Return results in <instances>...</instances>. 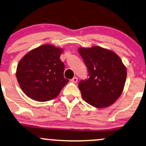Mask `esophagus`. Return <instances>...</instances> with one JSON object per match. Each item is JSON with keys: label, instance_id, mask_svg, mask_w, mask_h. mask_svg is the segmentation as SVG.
Returning a JSON list of instances; mask_svg holds the SVG:
<instances>
[{"label": "esophagus", "instance_id": "34e87169", "mask_svg": "<svg viewBox=\"0 0 146 146\" xmlns=\"http://www.w3.org/2000/svg\"><path fill=\"white\" fill-rule=\"evenodd\" d=\"M71 82L73 83H76L77 82H78V78H77V77H74V78L71 80Z\"/></svg>", "mask_w": 146, "mask_h": 146}]
</instances>
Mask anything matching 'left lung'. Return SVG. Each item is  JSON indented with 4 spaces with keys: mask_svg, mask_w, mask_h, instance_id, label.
<instances>
[{
    "mask_svg": "<svg viewBox=\"0 0 146 146\" xmlns=\"http://www.w3.org/2000/svg\"><path fill=\"white\" fill-rule=\"evenodd\" d=\"M78 52L89 76L78 84L83 100L96 108L110 106L122 94L127 78L122 60L114 52L100 46L80 48Z\"/></svg>",
    "mask_w": 146,
    "mask_h": 146,
    "instance_id": "left-lung-1",
    "label": "left lung"
}]
</instances>
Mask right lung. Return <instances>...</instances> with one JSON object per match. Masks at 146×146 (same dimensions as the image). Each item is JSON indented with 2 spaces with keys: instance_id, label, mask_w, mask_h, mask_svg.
<instances>
[{
  "instance_id": "1",
  "label": "right lung",
  "mask_w": 146,
  "mask_h": 146,
  "mask_svg": "<svg viewBox=\"0 0 146 146\" xmlns=\"http://www.w3.org/2000/svg\"><path fill=\"white\" fill-rule=\"evenodd\" d=\"M63 50L45 44L28 52L18 64L17 78L23 91L33 100L46 102L55 98L68 82L64 77Z\"/></svg>"
}]
</instances>
